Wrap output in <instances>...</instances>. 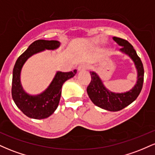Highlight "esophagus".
Wrapping results in <instances>:
<instances>
[{
	"instance_id": "34e87169",
	"label": "esophagus",
	"mask_w": 155,
	"mask_h": 155,
	"mask_svg": "<svg viewBox=\"0 0 155 155\" xmlns=\"http://www.w3.org/2000/svg\"><path fill=\"white\" fill-rule=\"evenodd\" d=\"M88 68H89V66L87 65H86V64H82V65H79V66L78 67V71L79 72L84 71L87 70Z\"/></svg>"
}]
</instances>
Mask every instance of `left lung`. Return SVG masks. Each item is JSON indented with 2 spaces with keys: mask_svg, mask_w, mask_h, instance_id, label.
Here are the masks:
<instances>
[{
  "mask_svg": "<svg viewBox=\"0 0 155 155\" xmlns=\"http://www.w3.org/2000/svg\"><path fill=\"white\" fill-rule=\"evenodd\" d=\"M114 41L122 47L120 52L127 55L134 63L137 71L136 82L130 90L114 92L105 86L102 79L95 71H90L91 81L87 89L89 97L95 106L109 111H118L132 104L139 95L143 82V64L133 47L124 39L113 37Z\"/></svg>",
  "mask_w": 155,
  "mask_h": 155,
  "instance_id": "8db88e82",
  "label": "left lung"
}]
</instances>
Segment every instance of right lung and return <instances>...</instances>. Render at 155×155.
I'll return each mask as SVG.
<instances>
[{"label": "right lung", "mask_w": 155, "mask_h": 155, "mask_svg": "<svg viewBox=\"0 0 155 155\" xmlns=\"http://www.w3.org/2000/svg\"><path fill=\"white\" fill-rule=\"evenodd\" d=\"M60 46V42L58 41L39 39L32 43L16 61L12 76V98L17 107L30 118L42 120L51 116L59 105L63 84L74 77L77 71H57L45 90L37 95H31L24 90L21 83L23 65L33 55L45 50H55Z\"/></svg>", "instance_id": "right-lung-1"}]
</instances>
